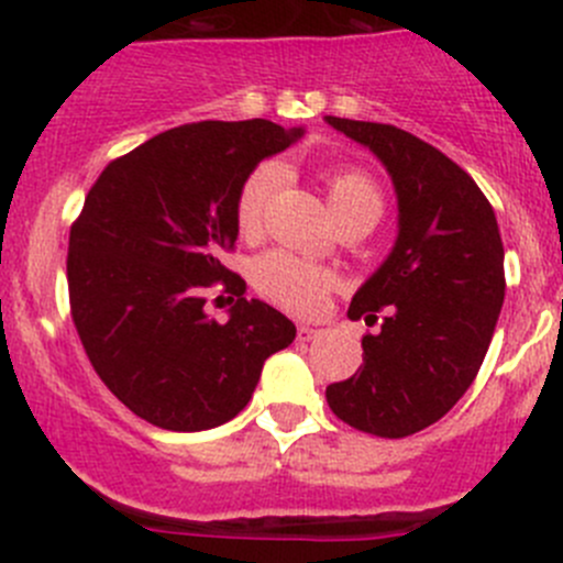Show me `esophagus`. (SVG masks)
<instances>
[{
	"mask_svg": "<svg viewBox=\"0 0 563 563\" xmlns=\"http://www.w3.org/2000/svg\"><path fill=\"white\" fill-rule=\"evenodd\" d=\"M321 334H323V329L316 327V323H299L297 327L299 340H316V338H321Z\"/></svg>",
	"mask_w": 563,
	"mask_h": 563,
	"instance_id": "esophagus-1",
	"label": "esophagus"
}]
</instances>
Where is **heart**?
Here are the masks:
<instances>
[{"mask_svg": "<svg viewBox=\"0 0 563 563\" xmlns=\"http://www.w3.org/2000/svg\"><path fill=\"white\" fill-rule=\"evenodd\" d=\"M327 201L332 214L371 212L382 214V192L378 185L360 168H327L321 172ZM283 185V168L277 163H264L247 176L236 196V229L245 240H255L264 225L266 203ZM334 275L327 266L302 258L291 250H269L253 264V286L261 297L291 313L310 316L321 310Z\"/></svg>", "mask_w": 563, "mask_h": 563, "instance_id": "b5f03b06", "label": "heart"}]
</instances>
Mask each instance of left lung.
<instances>
[{
	"label": "left lung",
	"instance_id": "8db88e82",
	"mask_svg": "<svg viewBox=\"0 0 563 563\" xmlns=\"http://www.w3.org/2000/svg\"><path fill=\"white\" fill-rule=\"evenodd\" d=\"M323 122L371 150L397 196L389 255L356 288L351 321L382 329L362 338L360 371L327 387L343 422L402 439L439 422L479 373L504 305V245L496 212L444 152L378 122Z\"/></svg>",
	"mask_w": 563,
	"mask_h": 563
}]
</instances>
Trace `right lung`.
I'll use <instances>...</instances> for the list:
<instances>
[{"label":"right lung","instance_id":"1","mask_svg":"<svg viewBox=\"0 0 563 563\" xmlns=\"http://www.w3.org/2000/svg\"><path fill=\"white\" fill-rule=\"evenodd\" d=\"M302 135L266 119L181 124L108 163L89 190L67 250L73 321L106 387L155 428L234 419L297 338L280 310L245 299L220 255L240 236V187ZM212 282L241 297L225 324L202 310Z\"/></svg>","mask_w":563,"mask_h":563}]
</instances>
